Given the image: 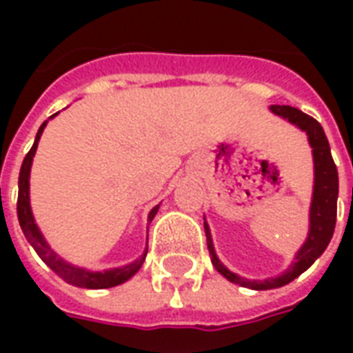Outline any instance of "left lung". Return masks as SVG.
I'll return each mask as SVG.
<instances>
[{
    "label": "left lung",
    "instance_id": "8db88e82",
    "mask_svg": "<svg viewBox=\"0 0 353 353\" xmlns=\"http://www.w3.org/2000/svg\"><path fill=\"white\" fill-rule=\"evenodd\" d=\"M270 111L274 115H280L281 119H288L289 123L295 124L296 128L306 132L308 143L312 147V157H314V192H312V204H310V229H308V238L301 245V250L296 252L293 265L289 266L285 272L276 278L268 280H245L238 274L230 272L221 261L217 259L210 234V227L204 223L206 230L208 250L212 255L215 270L223 274L225 278L232 283H238L242 288L257 289H276L281 285H288L289 281L299 278L304 270H308L314 261L318 259L321 253L325 252V248L331 242L334 232V223H336V199H339V172L334 166L333 157H331V147L327 141V136L321 124L312 119L310 115L303 113L301 109L291 108V105H270Z\"/></svg>",
    "mask_w": 353,
    "mask_h": 353
}]
</instances>
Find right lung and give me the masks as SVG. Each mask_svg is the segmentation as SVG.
<instances>
[{
	"label": "right lung",
	"instance_id": "obj_1",
	"mask_svg": "<svg viewBox=\"0 0 353 353\" xmlns=\"http://www.w3.org/2000/svg\"><path fill=\"white\" fill-rule=\"evenodd\" d=\"M52 117H50V119H52ZM45 126H47V121L39 126L34 145L28 151V154L24 157V162H22V166H20L19 202H17V214H19L20 229L24 232V236H26L28 242L32 244V248L37 252V255L47 263V266L52 268L62 280H65L68 283H72L75 288L108 289L115 288L119 283H124V281L130 280L132 276L141 268L143 261H145L147 250L143 252V255H141L139 259H136L134 263H130V265L119 266V268H109V270H103V272H90V270H85V268H79V266L68 263V261H64L60 255H57V253L52 252L50 245L47 244V240L43 238L39 227L35 225L34 214H32V206H30V170H32L34 154L35 151H37V143H39V138H41ZM157 212H159V206H154L153 210H151L149 221L157 215Z\"/></svg>",
	"mask_w": 353,
	"mask_h": 353
}]
</instances>
